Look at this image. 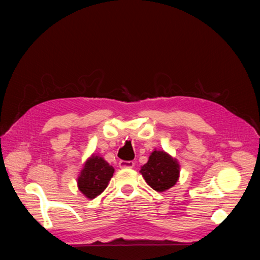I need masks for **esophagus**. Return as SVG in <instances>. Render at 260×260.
Segmentation results:
<instances>
[{
  "mask_svg": "<svg viewBox=\"0 0 260 260\" xmlns=\"http://www.w3.org/2000/svg\"><path fill=\"white\" fill-rule=\"evenodd\" d=\"M134 166V161H126V160H120L119 161V167L120 169H132Z\"/></svg>",
  "mask_w": 260,
  "mask_h": 260,
  "instance_id": "34e87169",
  "label": "esophagus"
}]
</instances>
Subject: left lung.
I'll return each instance as SVG.
<instances>
[{"mask_svg":"<svg viewBox=\"0 0 260 260\" xmlns=\"http://www.w3.org/2000/svg\"><path fill=\"white\" fill-rule=\"evenodd\" d=\"M140 173L153 190L162 192L177 183L180 166L177 159L167 152L155 150L151 152L147 164L141 167Z\"/></svg>","mask_w":260,"mask_h":260,"instance_id":"8db88e82","label":"left lung"}]
</instances>
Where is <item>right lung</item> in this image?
<instances>
[{
    "instance_id": "add662e5",
    "label": "right lung",
    "mask_w": 260,
    "mask_h": 260,
    "mask_svg": "<svg viewBox=\"0 0 260 260\" xmlns=\"http://www.w3.org/2000/svg\"><path fill=\"white\" fill-rule=\"evenodd\" d=\"M113 167L102 157L91 155L86 160L80 175L78 177V188L87 199L93 200L101 195L111 180Z\"/></svg>"
}]
</instances>
